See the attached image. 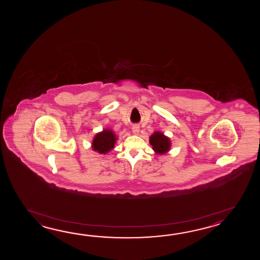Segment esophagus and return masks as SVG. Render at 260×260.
Returning <instances> with one entry per match:
<instances>
[{
	"label": "esophagus",
	"mask_w": 260,
	"mask_h": 260,
	"mask_svg": "<svg viewBox=\"0 0 260 260\" xmlns=\"http://www.w3.org/2000/svg\"><path fill=\"white\" fill-rule=\"evenodd\" d=\"M132 131L134 134L138 135V133H139V125L138 124H134L132 126Z\"/></svg>",
	"instance_id": "34e87169"
}]
</instances>
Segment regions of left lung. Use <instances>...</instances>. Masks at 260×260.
<instances>
[{
    "label": "left lung",
    "mask_w": 260,
    "mask_h": 260,
    "mask_svg": "<svg viewBox=\"0 0 260 260\" xmlns=\"http://www.w3.org/2000/svg\"><path fill=\"white\" fill-rule=\"evenodd\" d=\"M149 143L152 145V148L157 153H166L170 149V140L166 138L164 134L160 132H155L149 138Z\"/></svg>",
    "instance_id": "left-lung-1"
}]
</instances>
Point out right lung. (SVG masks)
<instances>
[{
	"label": "right lung",
	"mask_w": 260,
	"mask_h": 260,
	"mask_svg": "<svg viewBox=\"0 0 260 260\" xmlns=\"http://www.w3.org/2000/svg\"><path fill=\"white\" fill-rule=\"evenodd\" d=\"M116 141V137L111 130H103V132L99 133L93 140V149L105 154L111 149L114 148V144Z\"/></svg>",
	"instance_id": "obj_1"
}]
</instances>
